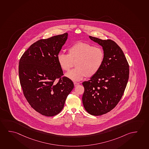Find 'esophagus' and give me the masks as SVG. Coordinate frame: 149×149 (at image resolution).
<instances>
[{"label": "esophagus", "instance_id": "esophagus-1", "mask_svg": "<svg viewBox=\"0 0 149 149\" xmlns=\"http://www.w3.org/2000/svg\"><path fill=\"white\" fill-rule=\"evenodd\" d=\"M79 84H80V83H79L76 82H74V86H75V87L79 85Z\"/></svg>", "mask_w": 149, "mask_h": 149}]
</instances>
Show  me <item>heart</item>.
Segmentation results:
<instances>
[{
	"instance_id": "heart-1",
	"label": "heart",
	"mask_w": 149,
	"mask_h": 149,
	"mask_svg": "<svg viewBox=\"0 0 149 149\" xmlns=\"http://www.w3.org/2000/svg\"><path fill=\"white\" fill-rule=\"evenodd\" d=\"M104 53L102 48L90 43L78 42L69 47L68 54L60 52L57 60L60 67L68 71L75 63L76 67L66 73L67 77L73 81L81 80L86 76H94L102 66Z\"/></svg>"
}]
</instances>
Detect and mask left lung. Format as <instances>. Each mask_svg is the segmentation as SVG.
<instances>
[{
    "instance_id": "obj_1",
    "label": "left lung",
    "mask_w": 149,
    "mask_h": 149,
    "mask_svg": "<svg viewBox=\"0 0 149 149\" xmlns=\"http://www.w3.org/2000/svg\"><path fill=\"white\" fill-rule=\"evenodd\" d=\"M102 47L104 64L90 80L82 83L83 106L93 116H101L113 109L123 96L129 78V65L123 51L113 40L89 36Z\"/></svg>"
}]
</instances>
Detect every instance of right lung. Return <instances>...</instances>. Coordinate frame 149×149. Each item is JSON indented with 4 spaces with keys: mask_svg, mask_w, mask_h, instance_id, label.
Returning a JSON list of instances; mask_svg holds the SVG:
<instances>
[{
    "mask_svg": "<svg viewBox=\"0 0 149 149\" xmlns=\"http://www.w3.org/2000/svg\"><path fill=\"white\" fill-rule=\"evenodd\" d=\"M68 33L38 40L24 52L19 61V74L24 96L36 111L47 116L63 110L74 88L57 60ZM57 78L59 80H56Z\"/></svg>",
    "mask_w": 149,
    "mask_h": 149,
    "instance_id": "obj_1",
    "label": "right lung"
}]
</instances>
